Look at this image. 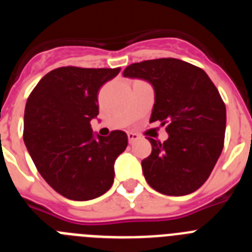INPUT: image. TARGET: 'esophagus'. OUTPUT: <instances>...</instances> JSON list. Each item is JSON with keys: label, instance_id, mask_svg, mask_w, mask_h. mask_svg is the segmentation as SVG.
Returning a JSON list of instances; mask_svg holds the SVG:
<instances>
[{"label": "esophagus", "instance_id": "1", "mask_svg": "<svg viewBox=\"0 0 252 252\" xmlns=\"http://www.w3.org/2000/svg\"><path fill=\"white\" fill-rule=\"evenodd\" d=\"M127 137H128V142H130V144H132V142H135L136 140L140 139L139 135L135 132H127Z\"/></svg>", "mask_w": 252, "mask_h": 252}]
</instances>
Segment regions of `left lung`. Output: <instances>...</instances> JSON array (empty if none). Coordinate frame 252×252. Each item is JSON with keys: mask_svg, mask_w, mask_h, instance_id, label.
Returning a JSON list of instances; mask_svg holds the SVG:
<instances>
[{"mask_svg": "<svg viewBox=\"0 0 252 252\" xmlns=\"http://www.w3.org/2000/svg\"><path fill=\"white\" fill-rule=\"evenodd\" d=\"M124 77L149 82L155 93L150 122L166 126L169 137H148L153 151L141 161L153 189L187 195L208 179L223 149L226 106L203 69L174 58L133 63Z\"/></svg>", "mask_w": 252, "mask_h": 252, "instance_id": "obj_1", "label": "left lung"}]
</instances>
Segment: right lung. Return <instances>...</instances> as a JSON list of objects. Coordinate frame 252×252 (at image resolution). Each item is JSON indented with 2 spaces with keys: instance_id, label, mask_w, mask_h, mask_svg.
<instances>
[{
  "instance_id": "obj_1",
  "label": "right lung",
  "mask_w": 252,
  "mask_h": 252,
  "mask_svg": "<svg viewBox=\"0 0 252 252\" xmlns=\"http://www.w3.org/2000/svg\"><path fill=\"white\" fill-rule=\"evenodd\" d=\"M120 68L62 66L40 79L29 95L24 142L40 175L72 201H90L111 188L115 161L127 146L124 131L93 133L98 91Z\"/></svg>"
}]
</instances>
